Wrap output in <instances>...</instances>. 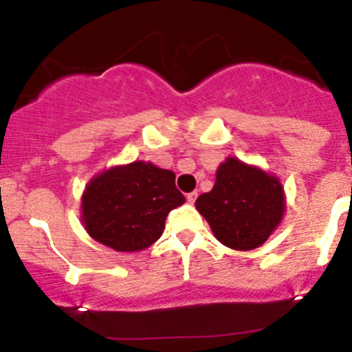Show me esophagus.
Instances as JSON below:
<instances>
[{"label": "esophagus", "instance_id": "1", "mask_svg": "<svg viewBox=\"0 0 352 352\" xmlns=\"http://www.w3.org/2000/svg\"><path fill=\"white\" fill-rule=\"evenodd\" d=\"M195 199H197V192H190V194H186V201L190 204L195 203Z\"/></svg>", "mask_w": 352, "mask_h": 352}]
</instances>
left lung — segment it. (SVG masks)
Listing matches in <instances>:
<instances>
[{
	"instance_id": "8db88e82",
	"label": "left lung",
	"mask_w": 352,
	"mask_h": 352,
	"mask_svg": "<svg viewBox=\"0 0 352 352\" xmlns=\"http://www.w3.org/2000/svg\"><path fill=\"white\" fill-rule=\"evenodd\" d=\"M195 208L220 243L232 250H254L284 219V186L275 174L227 157L217 169L213 188L199 195Z\"/></svg>"
}]
</instances>
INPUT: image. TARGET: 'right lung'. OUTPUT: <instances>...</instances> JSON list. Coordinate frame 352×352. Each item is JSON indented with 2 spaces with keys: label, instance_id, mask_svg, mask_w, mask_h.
<instances>
[{
  "label": "right lung",
  "instance_id": "add662e5",
  "mask_svg": "<svg viewBox=\"0 0 352 352\" xmlns=\"http://www.w3.org/2000/svg\"><path fill=\"white\" fill-rule=\"evenodd\" d=\"M174 178L173 170L142 160L102 170L80 197L84 229L116 252L151 247L166 229L169 211L185 203Z\"/></svg>",
  "mask_w": 352,
  "mask_h": 352
}]
</instances>
